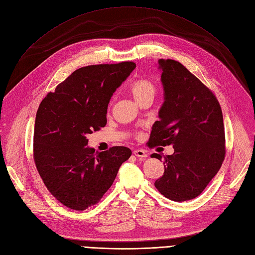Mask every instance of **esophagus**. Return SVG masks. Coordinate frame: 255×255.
Wrapping results in <instances>:
<instances>
[{"label": "esophagus", "mask_w": 255, "mask_h": 255, "mask_svg": "<svg viewBox=\"0 0 255 255\" xmlns=\"http://www.w3.org/2000/svg\"><path fill=\"white\" fill-rule=\"evenodd\" d=\"M133 154L135 155V156H137V157H141V158H146V157L148 156L147 152H146L145 150H142V149L134 150V151H133Z\"/></svg>", "instance_id": "34e87169"}]
</instances>
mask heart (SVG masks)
<instances>
[{"mask_svg":"<svg viewBox=\"0 0 255 255\" xmlns=\"http://www.w3.org/2000/svg\"><path fill=\"white\" fill-rule=\"evenodd\" d=\"M156 90V84L149 78L137 79L130 85V93L138 104L147 99H153Z\"/></svg>","mask_w":255,"mask_h":255,"instance_id":"b5f03b06","label":"heart"}]
</instances>
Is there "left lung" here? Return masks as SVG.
I'll list each match as a JSON object with an SVG mask.
<instances>
[{
  "label": "left lung",
  "mask_w": 255,
  "mask_h": 255,
  "mask_svg": "<svg viewBox=\"0 0 255 255\" xmlns=\"http://www.w3.org/2000/svg\"><path fill=\"white\" fill-rule=\"evenodd\" d=\"M164 102L148 146H170L164 172L155 187L170 200L182 202L200 195L225 158V131L219 101L180 62L159 59ZM151 157L161 159L157 153Z\"/></svg>",
  "instance_id": "obj_1"
}]
</instances>
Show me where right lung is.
<instances>
[{"mask_svg":"<svg viewBox=\"0 0 255 255\" xmlns=\"http://www.w3.org/2000/svg\"><path fill=\"white\" fill-rule=\"evenodd\" d=\"M135 66L132 61L84 66L41 101L33 158L47 189L64 206L84 210L98 203L131 156L121 146L95 152L86 136L106 125L110 98Z\"/></svg>","mask_w":255,"mask_h":255,"instance_id":"add662e5","label":"right lung"}]
</instances>
